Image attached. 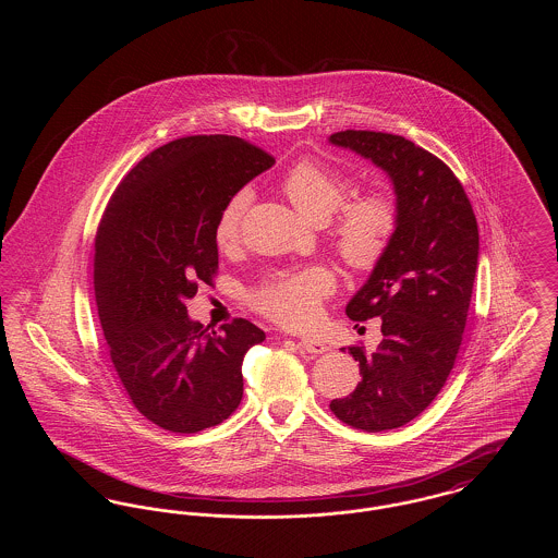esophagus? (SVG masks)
Segmentation results:
<instances>
[{
  "instance_id": "esophagus-1",
  "label": "esophagus",
  "mask_w": 558,
  "mask_h": 558,
  "mask_svg": "<svg viewBox=\"0 0 558 558\" xmlns=\"http://www.w3.org/2000/svg\"><path fill=\"white\" fill-rule=\"evenodd\" d=\"M299 341H301V347L305 351H310V353H324V351H328V345L324 341L316 339V337H301Z\"/></svg>"
}]
</instances>
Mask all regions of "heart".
<instances>
[{
  "mask_svg": "<svg viewBox=\"0 0 558 558\" xmlns=\"http://www.w3.org/2000/svg\"><path fill=\"white\" fill-rule=\"evenodd\" d=\"M345 173L301 159L282 178V192L310 219H328L337 253L355 271H372L391 248L399 226V209L389 192L371 190L345 201L351 192ZM248 192H236L217 215L213 236L221 251L236 246L242 217L248 209ZM335 271L310 266L276 271L251 291V305L282 326H305L318 318L322 301L335 291Z\"/></svg>",
  "mask_w": 558,
  "mask_h": 558,
  "instance_id": "b5f03b06",
  "label": "heart"
}]
</instances>
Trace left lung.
I'll return each mask as SVG.
<instances>
[{"mask_svg":"<svg viewBox=\"0 0 558 558\" xmlns=\"http://www.w3.org/2000/svg\"><path fill=\"white\" fill-rule=\"evenodd\" d=\"M385 169L398 194L399 226L389 253L347 305L353 322L380 318L383 341L360 362L362 380L332 414L368 433L408 425L444 389L471 307L477 271V217L450 167L396 133L330 135Z\"/></svg>","mask_w":558,"mask_h":558,"instance_id":"8db88e82","label":"left lung"}]
</instances>
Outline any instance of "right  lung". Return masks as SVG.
<instances>
[{
  "mask_svg": "<svg viewBox=\"0 0 558 558\" xmlns=\"http://www.w3.org/2000/svg\"><path fill=\"white\" fill-rule=\"evenodd\" d=\"M274 162L236 135L180 137L133 167L100 219L94 291L110 362L165 430L198 433L239 408L244 353L266 332L244 318L209 332L186 301L217 274V215Z\"/></svg>",
  "mask_w": 558,
  "mask_h": 558,
  "instance_id": "obj_1",
  "label": "right lung"
}]
</instances>
